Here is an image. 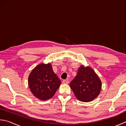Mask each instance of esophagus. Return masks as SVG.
Instances as JSON below:
<instances>
[{
  "instance_id": "esophagus-1",
  "label": "esophagus",
  "mask_w": 126,
  "mask_h": 126,
  "mask_svg": "<svg viewBox=\"0 0 126 126\" xmlns=\"http://www.w3.org/2000/svg\"><path fill=\"white\" fill-rule=\"evenodd\" d=\"M69 81L68 80H64L62 81L63 83H65V84H67V83H69Z\"/></svg>"
}]
</instances>
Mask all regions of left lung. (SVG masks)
<instances>
[{
  "label": "left lung",
  "instance_id": "obj_1",
  "mask_svg": "<svg viewBox=\"0 0 126 126\" xmlns=\"http://www.w3.org/2000/svg\"><path fill=\"white\" fill-rule=\"evenodd\" d=\"M69 85L78 99L89 102L99 94L102 82L92 68L81 65Z\"/></svg>",
  "mask_w": 126,
  "mask_h": 126
}]
</instances>
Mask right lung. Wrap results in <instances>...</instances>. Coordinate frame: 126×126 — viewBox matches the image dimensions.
Instances as JSON below:
<instances>
[{"mask_svg": "<svg viewBox=\"0 0 126 126\" xmlns=\"http://www.w3.org/2000/svg\"><path fill=\"white\" fill-rule=\"evenodd\" d=\"M61 80L54 73L51 64H40L34 68L28 77V85L33 95L39 99L46 100L55 95Z\"/></svg>", "mask_w": 126, "mask_h": 126, "instance_id": "right-lung-1", "label": "right lung"}]
</instances>
